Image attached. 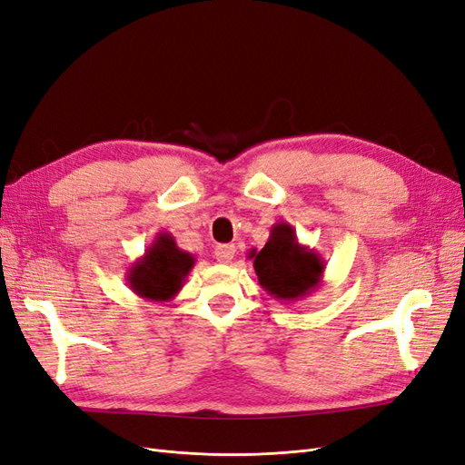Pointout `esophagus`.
Instances as JSON below:
<instances>
[{"label": "esophagus", "mask_w": 465, "mask_h": 465, "mask_svg": "<svg viewBox=\"0 0 465 465\" xmlns=\"http://www.w3.org/2000/svg\"><path fill=\"white\" fill-rule=\"evenodd\" d=\"M234 253H236V248L234 244H221L215 248V259L219 263H231L234 259Z\"/></svg>", "instance_id": "34e87169"}]
</instances>
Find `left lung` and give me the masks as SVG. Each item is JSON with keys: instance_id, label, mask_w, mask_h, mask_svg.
<instances>
[{"instance_id": "8db88e82", "label": "left lung", "mask_w": 465, "mask_h": 465, "mask_svg": "<svg viewBox=\"0 0 465 465\" xmlns=\"http://www.w3.org/2000/svg\"><path fill=\"white\" fill-rule=\"evenodd\" d=\"M248 257L253 259L259 284L276 302H300L322 284L324 259L300 244L290 223L272 225L267 244L259 252L252 248Z\"/></svg>"}]
</instances>
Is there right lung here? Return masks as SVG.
<instances>
[{
    "label": "right lung",
    "mask_w": 465,
    "mask_h": 465,
    "mask_svg": "<svg viewBox=\"0 0 465 465\" xmlns=\"http://www.w3.org/2000/svg\"><path fill=\"white\" fill-rule=\"evenodd\" d=\"M194 255L177 246L175 238L162 231L127 269L125 281L146 302H172L194 267Z\"/></svg>",
    "instance_id": "obj_1"
}]
</instances>
